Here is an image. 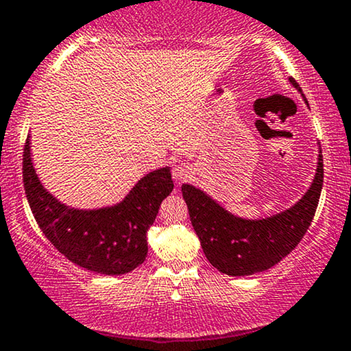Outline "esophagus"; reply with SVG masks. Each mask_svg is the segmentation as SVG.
Instances as JSON below:
<instances>
[{
  "label": "esophagus",
  "instance_id": "obj_1",
  "mask_svg": "<svg viewBox=\"0 0 351 351\" xmlns=\"http://www.w3.org/2000/svg\"><path fill=\"white\" fill-rule=\"evenodd\" d=\"M191 177V169L186 165H177L172 167V179L176 182H185Z\"/></svg>",
  "mask_w": 351,
  "mask_h": 351
}]
</instances>
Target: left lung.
Wrapping results in <instances>:
<instances>
[{"label":"left lung","mask_w":351,"mask_h":351,"mask_svg":"<svg viewBox=\"0 0 351 351\" xmlns=\"http://www.w3.org/2000/svg\"><path fill=\"white\" fill-rule=\"evenodd\" d=\"M289 83L302 94L294 78H289ZM304 100L308 105L305 97ZM323 177L319 148L313 182L305 195L291 208L263 219L238 217L203 190L190 184L182 185L191 225L210 265L225 275L247 276L265 271L282 261L300 243L313 220Z\"/></svg>","instance_id":"obj_1"}]
</instances>
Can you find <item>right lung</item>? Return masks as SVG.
Instances as JSON below:
<instances>
[{"label":"right lung","mask_w":351,"mask_h":351,"mask_svg":"<svg viewBox=\"0 0 351 351\" xmlns=\"http://www.w3.org/2000/svg\"><path fill=\"white\" fill-rule=\"evenodd\" d=\"M23 186L38 225L70 262L102 275H124L145 261L147 232L162 199L174 189L169 167L148 172L123 201L97 209L66 206L41 184L32 161L30 136L23 150Z\"/></svg>","instance_id":"obj_1"}]
</instances>
